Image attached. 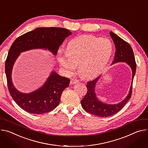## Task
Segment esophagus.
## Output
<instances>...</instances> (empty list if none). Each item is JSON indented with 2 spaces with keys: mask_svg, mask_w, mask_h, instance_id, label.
Masks as SVG:
<instances>
[{
  "mask_svg": "<svg viewBox=\"0 0 148 148\" xmlns=\"http://www.w3.org/2000/svg\"><path fill=\"white\" fill-rule=\"evenodd\" d=\"M79 82V80L77 79H72L70 82V84H74L76 83H78Z\"/></svg>",
  "mask_w": 148,
  "mask_h": 148,
  "instance_id": "esophagus-1",
  "label": "esophagus"
}]
</instances>
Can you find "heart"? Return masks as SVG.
I'll return each mask as SVG.
<instances>
[{"mask_svg": "<svg viewBox=\"0 0 148 148\" xmlns=\"http://www.w3.org/2000/svg\"><path fill=\"white\" fill-rule=\"evenodd\" d=\"M113 50V44L109 39L82 35L69 41L66 51L58 52L57 60L66 75H73L78 64L82 75L92 78L105 68L111 58Z\"/></svg>", "mask_w": 148, "mask_h": 148, "instance_id": "1", "label": "heart"}]
</instances>
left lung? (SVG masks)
I'll return each instance as SVG.
<instances>
[{"instance_id":"obj_1","label":"left lung","mask_w":148,"mask_h":148,"mask_svg":"<svg viewBox=\"0 0 148 148\" xmlns=\"http://www.w3.org/2000/svg\"><path fill=\"white\" fill-rule=\"evenodd\" d=\"M113 41L115 44L116 52L112 64L117 62H125L130 67L132 71V83L129 91L126 97L117 104H110L102 102L99 100L96 93V86L100 76L88 82L86 85L87 92L84 97L81 101L83 109L89 113L99 117H109L116 114L123 109L126 103L129 100L132 95V83L134 76L136 73V64L135 56L131 46L123 39L120 38L112 31L110 32Z\"/></svg>"}]
</instances>
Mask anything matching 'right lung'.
I'll use <instances>...</instances> for the list:
<instances>
[{
	"instance_id": "add662e5",
	"label": "right lung",
	"mask_w": 148,
	"mask_h": 148,
	"mask_svg": "<svg viewBox=\"0 0 148 148\" xmlns=\"http://www.w3.org/2000/svg\"><path fill=\"white\" fill-rule=\"evenodd\" d=\"M71 34L69 30L62 28H37L19 36L11 45L5 62L8 89L13 100L26 112L42 114L54 109L70 80L53 70L42 86L29 93L22 92L15 88L12 80L16 60L21 52L35 49L48 50L56 56L65 39Z\"/></svg>"
}]
</instances>
